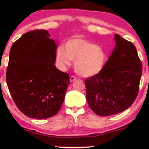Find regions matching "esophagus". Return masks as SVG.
Wrapping results in <instances>:
<instances>
[{
    "label": "esophagus",
    "mask_w": 149,
    "mask_h": 149,
    "mask_svg": "<svg viewBox=\"0 0 149 149\" xmlns=\"http://www.w3.org/2000/svg\"><path fill=\"white\" fill-rule=\"evenodd\" d=\"M76 79H77V77L74 76H71L70 77V82H71V83H73V82L74 81V80H76Z\"/></svg>",
    "instance_id": "1"
}]
</instances>
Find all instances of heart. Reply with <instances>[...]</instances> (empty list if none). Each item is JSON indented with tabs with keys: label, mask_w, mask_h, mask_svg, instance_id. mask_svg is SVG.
<instances>
[{
	"label": "heart",
	"mask_w": 149,
	"mask_h": 149,
	"mask_svg": "<svg viewBox=\"0 0 149 149\" xmlns=\"http://www.w3.org/2000/svg\"><path fill=\"white\" fill-rule=\"evenodd\" d=\"M71 61H75L74 68L78 74L91 77L103 71L108 61V54L104 47L75 37L67 40L65 46H59L56 50L55 61L59 69L64 70Z\"/></svg>",
	"instance_id": "1"
}]
</instances>
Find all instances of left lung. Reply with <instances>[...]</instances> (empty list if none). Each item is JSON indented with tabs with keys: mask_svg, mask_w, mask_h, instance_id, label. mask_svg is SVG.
Returning a JSON list of instances; mask_svg holds the SVG:
<instances>
[{
	"mask_svg": "<svg viewBox=\"0 0 149 149\" xmlns=\"http://www.w3.org/2000/svg\"><path fill=\"white\" fill-rule=\"evenodd\" d=\"M114 40L116 46L103 71L85 80L89 107L100 116L115 115L131 107L142 74L135 46L118 34Z\"/></svg>",
	"mask_w": 149,
	"mask_h": 149,
	"instance_id": "left-lung-1",
	"label": "left lung"
}]
</instances>
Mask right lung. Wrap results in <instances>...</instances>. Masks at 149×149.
Here are the masks:
<instances>
[{"label": "right lung", "instance_id": "1", "mask_svg": "<svg viewBox=\"0 0 149 149\" xmlns=\"http://www.w3.org/2000/svg\"><path fill=\"white\" fill-rule=\"evenodd\" d=\"M47 30L22 36L10 51L6 80L17 107L24 115L45 119L56 115L70 84L69 75L54 66L56 45Z\"/></svg>", "mask_w": 149, "mask_h": 149}]
</instances>
